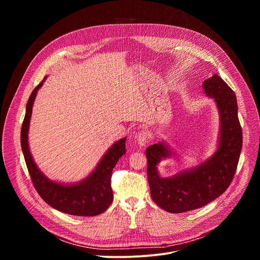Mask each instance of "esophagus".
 Masks as SVG:
<instances>
[{"label": "esophagus", "mask_w": 260, "mask_h": 260, "mask_svg": "<svg viewBox=\"0 0 260 260\" xmlns=\"http://www.w3.org/2000/svg\"><path fill=\"white\" fill-rule=\"evenodd\" d=\"M149 138H150L149 133H148L147 131H141L137 135V142L141 147H143V146H146V144L148 143V139Z\"/></svg>", "instance_id": "1"}]
</instances>
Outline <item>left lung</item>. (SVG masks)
<instances>
[{
	"label": "left lung",
	"instance_id": "8db88e82",
	"mask_svg": "<svg viewBox=\"0 0 260 260\" xmlns=\"http://www.w3.org/2000/svg\"><path fill=\"white\" fill-rule=\"evenodd\" d=\"M203 88L212 98L219 112L217 149L200 165L182 170L171 177H161L158 165L174 155L165 141L146 149L147 176L151 198L170 213H183L204 207L223 193L235 176L242 150V128L238 117L237 98L217 74L205 80Z\"/></svg>",
	"mask_w": 260,
	"mask_h": 260
}]
</instances>
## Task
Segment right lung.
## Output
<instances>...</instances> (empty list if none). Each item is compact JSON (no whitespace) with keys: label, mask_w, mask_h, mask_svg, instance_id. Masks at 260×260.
<instances>
[{"label":"right lung","mask_w":260,"mask_h":260,"mask_svg":"<svg viewBox=\"0 0 260 260\" xmlns=\"http://www.w3.org/2000/svg\"><path fill=\"white\" fill-rule=\"evenodd\" d=\"M46 78L32 90L28 98L20 135L22 153L35 188L44 202L62 213L74 216H95L102 214L113 202L111 176L119 158L125 154L126 137L111 146L94 170L79 182L64 184L50 180L34 161L28 147V129L32 105L37 92Z\"/></svg>","instance_id":"obj_1"}]
</instances>
